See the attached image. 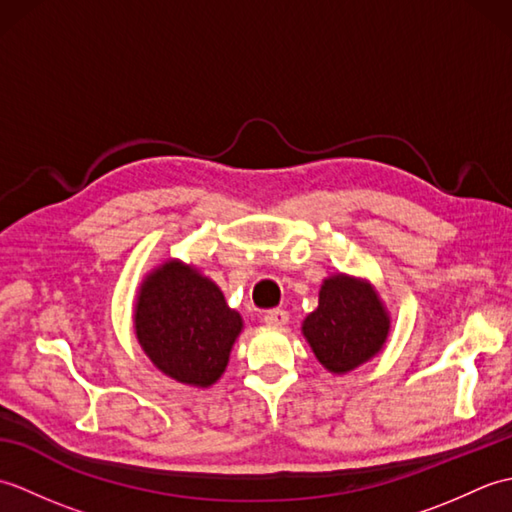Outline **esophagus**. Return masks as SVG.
<instances>
[{
  "label": "esophagus",
  "instance_id": "esophagus-1",
  "mask_svg": "<svg viewBox=\"0 0 512 512\" xmlns=\"http://www.w3.org/2000/svg\"><path fill=\"white\" fill-rule=\"evenodd\" d=\"M264 323L270 325V328H284V325L288 323V312L286 310H270L264 314Z\"/></svg>",
  "mask_w": 512,
  "mask_h": 512
}]
</instances>
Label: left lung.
I'll list each match as a JSON object with an SVG mask.
<instances>
[{
	"instance_id": "obj_1",
	"label": "left lung",
	"mask_w": 512,
	"mask_h": 512,
	"mask_svg": "<svg viewBox=\"0 0 512 512\" xmlns=\"http://www.w3.org/2000/svg\"><path fill=\"white\" fill-rule=\"evenodd\" d=\"M391 317L369 279L334 273L323 279L319 306L301 323L317 361L332 374L354 372L383 352Z\"/></svg>"
}]
</instances>
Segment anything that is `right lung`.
<instances>
[{
    "mask_svg": "<svg viewBox=\"0 0 512 512\" xmlns=\"http://www.w3.org/2000/svg\"><path fill=\"white\" fill-rule=\"evenodd\" d=\"M242 330V314L193 264L169 257L140 281L134 301L136 341L156 369L182 385H215Z\"/></svg>",
    "mask_w": 512,
    "mask_h": 512,
    "instance_id": "right-lung-1",
    "label": "right lung"
}]
</instances>
